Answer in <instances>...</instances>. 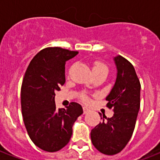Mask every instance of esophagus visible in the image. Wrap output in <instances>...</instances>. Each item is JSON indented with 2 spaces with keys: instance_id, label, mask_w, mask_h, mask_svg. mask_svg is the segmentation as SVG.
<instances>
[{
  "instance_id": "34e87169",
  "label": "esophagus",
  "mask_w": 160,
  "mask_h": 160,
  "mask_svg": "<svg viewBox=\"0 0 160 160\" xmlns=\"http://www.w3.org/2000/svg\"><path fill=\"white\" fill-rule=\"evenodd\" d=\"M83 111H84V114H87L88 112L90 111V109H88L87 107H83Z\"/></svg>"
}]
</instances>
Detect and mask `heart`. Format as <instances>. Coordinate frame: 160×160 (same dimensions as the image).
<instances>
[{"label": "heart", "mask_w": 160, "mask_h": 160, "mask_svg": "<svg viewBox=\"0 0 160 160\" xmlns=\"http://www.w3.org/2000/svg\"><path fill=\"white\" fill-rule=\"evenodd\" d=\"M93 72L94 71H96V70H106L107 71V66L105 65V64H103V63L100 62V61H96L95 62L94 64V66H93ZM83 100H85V102H88L89 100H88L86 97H84L83 98Z\"/></svg>", "instance_id": "1"}]
</instances>
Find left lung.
Here are the masks:
<instances>
[{
  "mask_svg": "<svg viewBox=\"0 0 160 160\" xmlns=\"http://www.w3.org/2000/svg\"><path fill=\"white\" fill-rule=\"evenodd\" d=\"M116 80L106 96L107 107L114 115L101 117L102 122L90 132L93 145L102 154H116L126 146L134 132L140 107V83L132 64L121 55L114 57Z\"/></svg>",
  "mask_w": 160,
  "mask_h": 160,
  "instance_id": "8db88e82",
  "label": "left lung"
}]
</instances>
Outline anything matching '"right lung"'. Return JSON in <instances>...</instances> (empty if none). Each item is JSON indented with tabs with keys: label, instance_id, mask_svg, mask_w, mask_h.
Returning a JSON list of instances; mask_svg holds the SVG:
<instances>
[{
	"label": "right lung",
	"instance_id": "1",
	"mask_svg": "<svg viewBox=\"0 0 160 160\" xmlns=\"http://www.w3.org/2000/svg\"><path fill=\"white\" fill-rule=\"evenodd\" d=\"M78 51L49 47L36 54L29 64L21 90V112L27 133L34 144L45 151L55 152L69 143L72 126L83 109L71 102L56 109L55 92L65 82L66 61Z\"/></svg>",
	"mask_w": 160,
	"mask_h": 160
}]
</instances>
